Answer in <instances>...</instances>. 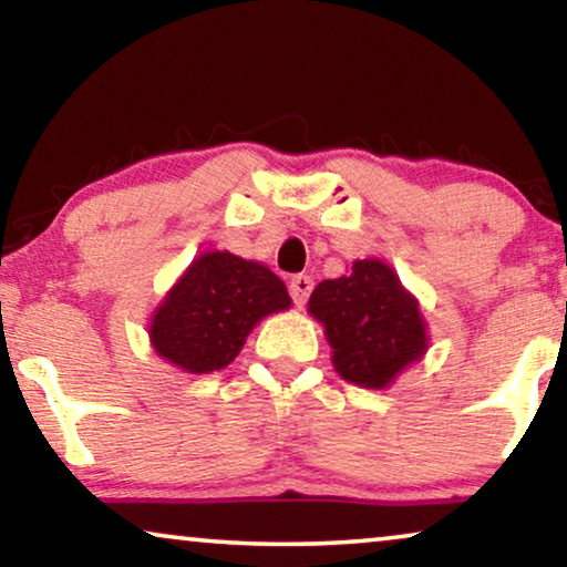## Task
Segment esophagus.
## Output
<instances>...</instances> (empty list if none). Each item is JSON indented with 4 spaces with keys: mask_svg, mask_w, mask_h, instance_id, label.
Returning a JSON list of instances; mask_svg holds the SVG:
<instances>
[{
    "mask_svg": "<svg viewBox=\"0 0 567 567\" xmlns=\"http://www.w3.org/2000/svg\"><path fill=\"white\" fill-rule=\"evenodd\" d=\"M312 289H315L312 276H305V274L293 276V278H291V284H289V291H291L293 305H297V307H305V305H307V299H309V293H312Z\"/></svg>",
    "mask_w": 567,
    "mask_h": 567,
    "instance_id": "34e87169",
    "label": "esophagus"
}]
</instances>
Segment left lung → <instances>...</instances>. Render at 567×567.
I'll use <instances>...</instances> for the list:
<instances>
[{
	"label": "left lung",
	"instance_id": "obj_1",
	"mask_svg": "<svg viewBox=\"0 0 567 567\" xmlns=\"http://www.w3.org/2000/svg\"><path fill=\"white\" fill-rule=\"evenodd\" d=\"M307 312L322 324L340 379L386 390L431 346L421 301L382 258L355 260L351 274L315 286Z\"/></svg>",
	"mask_w": 567,
	"mask_h": 567
}]
</instances>
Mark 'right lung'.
<instances>
[{
  "mask_svg": "<svg viewBox=\"0 0 567 567\" xmlns=\"http://www.w3.org/2000/svg\"><path fill=\"white\" fill-rule=\"evenodd\" d=\"M291 309L286 284L260 260L206 250L177 276L150 317V343L185 374L229 367L255 324Z\"/></svg>",
  "mask_w": 567,
  "mask_h": 567,
  "instance_id": "right-lung-1",
  "label": "right lung"
}]
</instances>
